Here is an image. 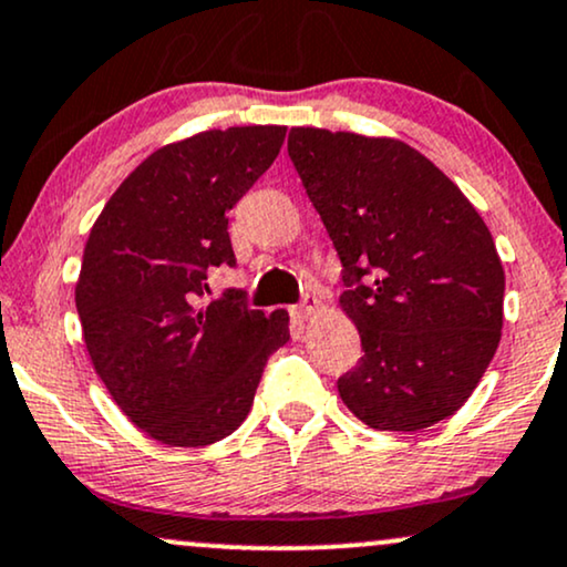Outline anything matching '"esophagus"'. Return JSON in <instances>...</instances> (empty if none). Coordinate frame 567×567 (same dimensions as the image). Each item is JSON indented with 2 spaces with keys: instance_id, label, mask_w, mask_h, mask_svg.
I'll use <instances>...</instances> for the list:
<instances>
[{
  "instance_id": "esophagus-1",
  "label": "esophagus",
  "mask_w": 567,
  "mask_h": 567,
  "mask_svg": "<svg viewBox=\"0 0 567 567\" xmlns=\"http://www.w3.org/2000/svg\"><path fill=\"white\" fill-rule=\"evenodd\" d=\"M319 298L317 296H306L303 298V303H300V306H296V308H292V313H296V317L298 319H311L313 317V313H317L319 311Z\"/></svg>"
}]
</instances>
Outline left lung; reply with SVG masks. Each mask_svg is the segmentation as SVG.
Returning a JSON list of instances; mask_svg holds the SVG:
<instances>
[{
  "label": "left lung",
  "instance_id": "1",
  "mask_svg": "<svg viewBox=\"0 0 567 567\" xmlns=\"http://www.w3.org/2000/svg\"><path fill=\"white\" fill-rule=\"evenodd\" d=\"M288 154L342 261L363 355L337 379L379 432L450 419L503 337L505 269L489 227L434 162L398 138L292 127Z\"/></svg>",
  "mask_w": 567,
  "mask_h": 567
}]
</instances>
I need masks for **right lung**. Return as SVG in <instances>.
<instances>
[{"label": "right lung", "instance_id": "add662e5", "mask_svg": "<svg viewBox=\"0 0 567 567\" xmlns=\"http://www.w3.org/2000/svg\"><path fill=\"white\" fill-rule=\"evenodd\" d=\"M285 131L214 127L156 148L85 240L75 282L85 350L120 411L169 447L233 434L267 358L290 340L285 308L198 303L209 267L235 264L227 212L277 159Z\"/></svg>", "mask_w": 567, "mask_h": 567}]
</instances>
